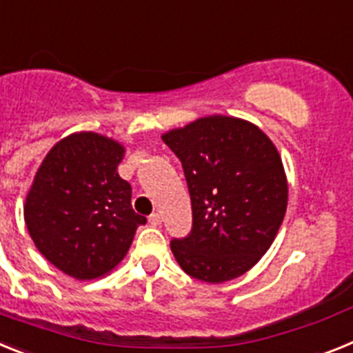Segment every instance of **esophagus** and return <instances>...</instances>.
<instances>
[{
    "mask_svg": "<svg viewBox=\"0 0 353 353\" xmlns=\"http://www.w3.org/2000/svg\"><path fill=\"white\" fill-rule=\"evenodd\" d=\"M149 223H151L152 228H158V225H161V216H159V213H152L151 216H149Z\"/></svg>",
    "mask_w": 353,
    "mask_h": 353,
    "instance_id": "esophagus-1",
    "label": "esophagus"
}]
</instances>
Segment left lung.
I'll use <instances>...</instances> for the list:
<instances>
[{
	"mask_svg": "<svg viewBox=\"0 0 353 353\" xmlns=\"http://www.w3.org/2000/svg\"><path fill=\"white\" fill-rule=\"evenodd\" d=\"M192 199V231L170 241L190 277H240L274 243L288 206L283 159L257 125L211 115L165 133Z\"/></svg>",
	"mask_w": 353,
	"mask_h": 353,
	"instance_id": "1",
	"label": "left lung"
}]
</instances>
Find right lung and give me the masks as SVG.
Here are the masks:
<instances>
[{
  "mask_svg": "<svg viewBox=\"0 0 353 353\" xmlns=\"http://www.w3.org/2000/svg\"><path fill=\"white\" fill-rule=\"evenodd\" d=\"M124 147L81 131L60 140L39 167L24 204L33 243L51 265L79 281L103 277L124 259L147 222L117 172Z\"/></svg>",
  "mask_w": 353,
  "mask_h": 353,
  "instance_id": "1",
  "label": "right lung"
}]
</instances>
